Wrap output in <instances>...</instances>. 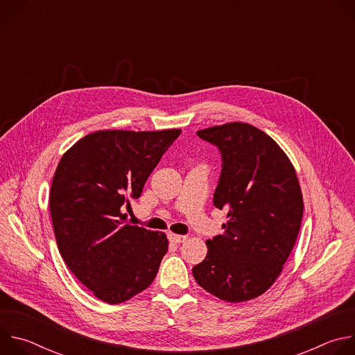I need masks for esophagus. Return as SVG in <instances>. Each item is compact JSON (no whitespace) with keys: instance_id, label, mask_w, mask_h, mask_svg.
<instances>
[{"instance_id":"obj_1","label":"esophagus","mask_w":355,"mask_h":355,"mask_svg":"<svg viewBox=\"0 0 355 355\" xmlns=\"http://www.w3.org/2000/svg\"><path fill=\"white\" fill-rule=\"evenodd\" d=\"M168 240L173 243H182L187 240V236H181V234H174V233H168Z\"/></svg>"}]
</instances>
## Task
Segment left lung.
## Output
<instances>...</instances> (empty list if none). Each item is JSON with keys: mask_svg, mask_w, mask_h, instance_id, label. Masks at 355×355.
<instances>
[{"mask_svg": "<svg viewBox=\"0 0 355 355\" xmlns=\"http://www.w3.org/2000/svg\"><path fill=\"white\" fill-rule=\"evenodd\" d=\"M222 155L214 205L226 212L223 234L207 240L205 260L192 268L199 286L226 302L263 295L295 245L303 198L296 171L267 133L241 122L198 130Z\"/></svg>", "mask_w": 355, "mask_h": 355, "instance_id": "left-lung-1", "label": "left lung"}]
</instances>
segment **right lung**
Returning a JSON list of instances; mask_svg holds the SVG:
<instances>
[{
  "instance_id": "obj_1",
  "label": "right lung",
  "mask_w": 355,
  "mask_h": 355,
  "mask_svg": "<svg viewBox=\"0 0 355 355\" xmlns=\"http://www.w3.org/2000/svg\"><path fill=\"white\" fill-rule=\"evenodd\" d=\"M181 129L98 130L74 143L56 168L49 207L60 254L92 293L111 305L150 286L167 236L123 223Z\"/></svg>"
}]
</instances>
